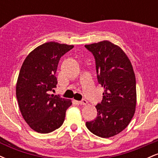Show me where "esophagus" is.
Segmentation results:
<instances>
[{"mask_svg":"<svg viewBox=\"0 0 158 158\" xmlns=\"http://www.w3.org/2000/svg\"><path fill=\"white\" fill-rule=\"evenodd\" d=\"M79 103L80 105H81V106H86L87 104H88V101L85 100V99H83V100L81 101H79Z\"/></svg>","mask_w":158,"mask_h":158,"instance_id":"34e87169","label":"esophagus"}]
</instances>
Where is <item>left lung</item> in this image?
I'll return each mask as SVG.
<instances>
[{"mask_svg":"<svg viewBox=\"0 0 158 158\" xmlns=\"http://www.w3.org/2000/svg\"><path fill=\"white\" fill-rule=\"evenodd\" d=\"M96 60L98 82L104 88L102 100L96 106L97 117L86 123L90 132L103 138L120 133L128 126L137 104L133 67L122 48L108 40L85 45Z\"/></svg>","mask_w":158,"mask_h":158,"instance_id":"8db88e82","label":"left lung"}]
</instances>
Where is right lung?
<instances>
[{
  "mask_svg": "<svg viewBox=\"0 0 158 158\" xmlns=\"http://www.w3.org/2000/svg\"><path fill=\"white\" fill-rule=\"evenodd\" d=\"M73 45L44 43L27 56L16 83V97L23 118L41 134L55 131L63 124L72 100L51 94L56 88V70L60 58Z\"/></svg>",
  "mask_w": 158,
  "mask_h": 158,
  "instance_id": "add662e5",
  "label": "right lung"
}]
</instances>
